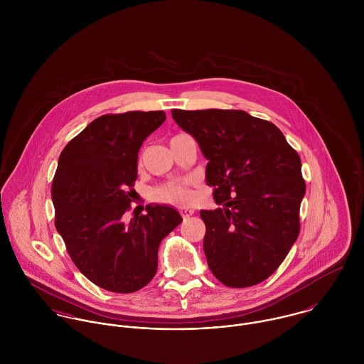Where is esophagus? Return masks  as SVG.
Returning a JSON list of instances; mask_svg holds the SVG:
<instances>
[{"instance_id": "esophagus-1", "label": "esophagus", "mask_w": 364, "mask_h": 364, "mask_svg": "<svg viewBox=\"0 0 364 364\" xmlns=\"http://www.w3.org/2000/svg\"><path fill=\"white\" fill-rule=\"evenodd\" d=\"M179 213H181V215L183 217V220H186V218H189L195 211H193L192 208H179Z\"/></svg>"}]
</instances>
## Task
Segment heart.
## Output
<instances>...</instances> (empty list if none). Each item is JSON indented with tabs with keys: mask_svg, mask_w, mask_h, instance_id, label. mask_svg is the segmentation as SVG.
Returning a JSON list of instances; mask_svg holds the SVG:
<instances>
[{
	"mask_svg": "<svg viewBox=\"0 0 364 364\" xmlns=\"http://www.w3.org/2000/svg\"><path fill=\"white\" fill-rule=\"evenodd\" d=\"M154 199L165 203H189L192 200V193L186 181H171L165 185L158 186L154 193Z\"/></svg>",
	"mask_w": 364,
	"mask_h": 364,
	"instance_id": "obj_1",
	"label": "heart"
}]
</instances>
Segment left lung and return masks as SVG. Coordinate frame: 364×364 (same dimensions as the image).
Listing matches in <instances>:
<instances>
[{
    "instance_id": "obj_1",
    "label": "left lung",
    "mask_w": 364,
    "mask_h": 364,
    "mask_svg": "<svg viewBox=\"0 0 364 364\" xmlns=\"http://www.w3.org/2000/svg\"><path fill=\"white\" fill-rule=\"evenodd\" d=\"M208 159L206 181L221 208L202 210L211 273L227 287L266 280L300 234L301 159L270 122L244 110L172 109Z\"/></svg>"
}]
</instances>
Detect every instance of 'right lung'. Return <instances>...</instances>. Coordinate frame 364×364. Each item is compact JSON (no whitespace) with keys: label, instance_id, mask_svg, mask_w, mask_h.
Here are the masks:
<instances>
[{"label":"right lung","instance_id":"right-lung-1","mask_svg":"<svg viewBox=\"0 0 364 364\" xmlns=\"http://www.w3.org/2000/svg\"><path fill=\"white\" fill-rule=\"evenodd\" d=\"M166 119L162 110L102 114L61 151L52 183L54 225L78 270L113 293L147 286L161 241L181 224L175 208L150 205L129 223L139 150ZM134 213V211H133Z\"/></svg>","mask_w":364,"mask_h":364}]
</instances>
